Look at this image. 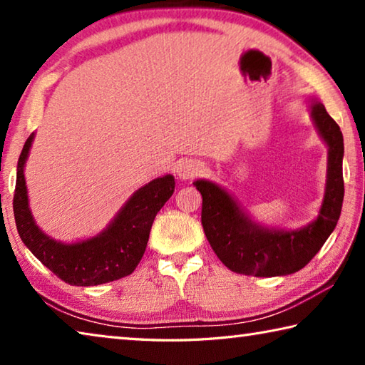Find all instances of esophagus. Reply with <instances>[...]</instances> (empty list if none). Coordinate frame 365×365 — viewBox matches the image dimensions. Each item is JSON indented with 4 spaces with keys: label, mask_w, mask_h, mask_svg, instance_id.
Wrapping results in <instances>:
<instances>
[{
    "label": "esophagus",
    "mask_w": 365,
    "mask_h": 365,
    "mask_svg": "<svg viewBox=\"0 0 365 365\" xmlns=\"http://www.w3.org/2000/svg\"><path fill=\"white\" fill-rule=\"evenodd\" d=\"M202 170H205V163L196 159L182 160V163L177 165V174L182 180H191V178L201 175Z\"/></svg>",
    "instance_id": "esophagus-1"
}]
</instances>
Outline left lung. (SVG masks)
Segmentation results:
<instances>
[{
	"label": "left lung",
	"instance_id": "left-lung-1",
	"mask_svg": "<svg viewBox=\"0 0 365 365\" xmlns=\"http://www.w3.org/2000/svg\"><path fill=\"white\" fill-rule=\"evenodd\" d=\"M311 117L329 146V164L322 206L317 219L306 227L298 230L262 227L251 220L232 195L219 185L209 180L193 183L202 196L201 224L207 242L220 261L237 274H294L309 264L335 230L344 196L343 133L317 100L311 103Z\"/></svg>",
	"mask_w": 365,
	"mask_h": 365
}]
</instances>
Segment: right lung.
Masks as SVG:
<instances>
[{
    "mask_svg": "<svg viewBox=\"0 0 365 365\" xmlns=\"http://www.w3.org/2000/svg\"><path fill=\"white\" fill-rule=\"evenodd\" d=\"M34 137L35 133L30 135L22 148L12 200L17 232L24 245L43 265L69 285H103L130 275L145 255L154 217L174 193V177L154 178L138 188L114 220L96 237L77 243H63L40 230L29 206L24 168Z\"/></svg>",
    "mask_w": 365,
    "mask_h": 365,
    "instance_id": "right-lung-1",
    "label": "right lung"
}]
</instances>
